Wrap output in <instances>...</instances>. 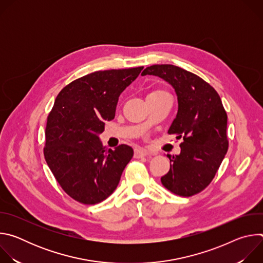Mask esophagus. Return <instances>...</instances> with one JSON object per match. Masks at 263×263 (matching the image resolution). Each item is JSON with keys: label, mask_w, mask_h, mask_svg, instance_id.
I'll return each mask as SVG.
<instances>
[{"label": "esophagus", "mask_w": 263, "mask_h": 263, "mask_svg": "<svg viewBox=\"0 0 263 263\" xmlns=\"http://www.w3.org/2000/svg\"><path fill=\"white\" fill-rule=\"evenodd\" d=\"M147 154H148V153L145 151V149H135L134 157H135V158H142V157L147 156Z\"/></svg>", "instance_id": "1"}]
</instances>
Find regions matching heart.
I'll use <instances>...</instances> for the list:
<instances>
[{
    "label": "heart",
    "mask_w": 263,
    "mask_h": 263,
    "mask_svg": "<svg viewBox=\"0 0 263 263\" xmlns=\"http://www.w3.org/2000/svg\"><path fill=\"white\" fill-rule=\"evenodd\" d=\"M158 92H162L161 90H156V91H153V92H151V93H149V95H155V93H158ZM148 95V96H149Z\"/></svg>",
    "instance_id": "heart-1"
}]
</instances>
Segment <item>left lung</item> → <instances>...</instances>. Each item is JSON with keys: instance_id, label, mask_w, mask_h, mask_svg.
<instances>
[{"instance_id": "obj_1", "label": "left lung", "mask_w": 263, "mask_h": 263, "mask_svg": "<svg viewBox=\"0 0 263 263\" xmlns=\"http://www.w3.org/2000/svg\"><path fill=\"white\" fill-rule=\"evenodd\" d=\"M170 83L178 112L168 134L183 138L181 153L167 155L171 168L161 177L166 190L181 197L201 193L214 178L228 151L227 114L216 90L197 74L173 64H155L142 72Z\"/></svg>"}]
</instances>
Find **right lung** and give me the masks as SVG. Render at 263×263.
<instances>
[{"label":"right lung","mask_w":263,"mask_h":263,"mask_svg":"<svg viewBox=\"0 0 263 263\" xmlns=\"http://www.w3.org/2000/svg\"><path fill=\"white\" fill-rule=\"evenodd\" d=\"M143 66L99 70L66 85L57 96L46 127V161L62 190L85 205L116 191L133 148H106L99 134L114 120L120 95Z\"/></svg>","instance_id":"add662e5"}]
</instances>
